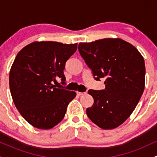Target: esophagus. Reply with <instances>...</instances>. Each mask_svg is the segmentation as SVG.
I'll return each mask as SVG.
<instances>
[{
	"label": "esophagus",
	"mask_w": 157,
	"mask_h": 157,
	"mask_svg": "<svg viewBox=\"0 0 157 157\" xmlns=\"http://www.w3.org/2000/svg\"><path fill=\"white\" fill-rule=\"evenodd\" d=\"M77 94L78 96H82V95L86 94V92H80V91H77Z\"/></svg>",
	"instance_id": "esophagus-1"
}]
</instances>
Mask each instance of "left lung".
<instances>
[{
    "label": "left lung",
    "instance_id": "obj_1",
    "mask_svg": "<svg viewBox=\"0 0 157 157\" xmlns=\"http://www.w3.org/2000/svg\"><path fill=\"white\" fill-rule=\"evenodd\" d=\"M78 50L96 80L105 78L103 90L90 89L94 104L86 113L102 129L120 126L130 117L145 89L143 57L129 43L105 38L80 43Z\"/></svg>",
    "mask_w": 157,
    "mask_h": 157
}]
</instances>
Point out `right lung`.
<instances>
[{
    "instance_id": "obj_1",
    "label": "right lung",
    "mask_w": 157,
    "mask_h": 157,
    "mask_svg": "<svg viewBox=\"0 0 157 157\" xmlns=\"http://www.w3.org/2000/svg\"><path fill=\"white\" fill-rule=\"evenodd\" d=\"M77 48V44L41 41L27 45L16 56L10 73L11 94L21 116L34 127H55L76 97L56 85L58 79L66 84L65 65Z\"/></svg>"
}]
</instances>
